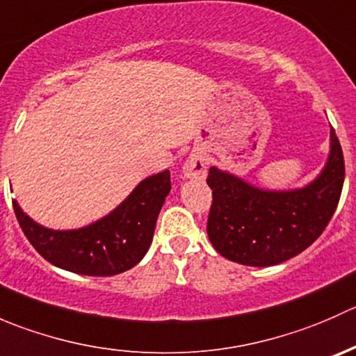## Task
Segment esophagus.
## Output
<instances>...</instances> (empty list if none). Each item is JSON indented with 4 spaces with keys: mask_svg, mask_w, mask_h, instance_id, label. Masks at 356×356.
I'll list each match as a JSON object with an SVG mask.
<instances>
[{
    "mask_svg": "<svg viewBox=\"0 0 356 356\" xmlns=\"http://www.w3.org/2000/svg\"><path fill=\"white\" fill-rule=\"evenodd\" d=\"M182 172H184L186 177L189 179L204 177V174H207V160H204V156L200 155V153H193V155L186 160Z\"/></svg>",
    "mask_w": 356,
    "mask_h": 356,
    "instance_id": "obj_1",
    "label": "esophagus"
}]
</instances>
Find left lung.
<instances>
[{"label": "left lung", "instance_id": "1", "mask_svg": "<svg viewBox=\"0 0 356 356\" xmlns=\"http://www.w3.org/2000/svg\"><path fill=\"white\" fill-rule=\"evenodd\" d=\"M344 182V158L334 129L327 163L314 182L294 191H265L211 167L207 232L227 260L250 267L282 264L307 250L327 227Z\"/></svg>", "mask_w": 356, "mask_h": 356}]
</instances>
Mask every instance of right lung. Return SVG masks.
Masks as SVG:
<instances>
[{
  "label": "right lung",
  "instance_id": "1",
  "mask_svg": "<svg viewBox=\"0 0 356 356\" xmlns=\"http://www.w3.org/2000/svg\"><path fill=\"white\" fill-rule=\"evenodd\" d=\"M170 188V172L152 175L139 182L111 213L74 231H53L35 224L15 200L13 210L25 238L44 260L75 274L106 277L143 260Z\"/></svg>",
  "mask_w": 356,
  "mask_h": 356
}]
</instances>
